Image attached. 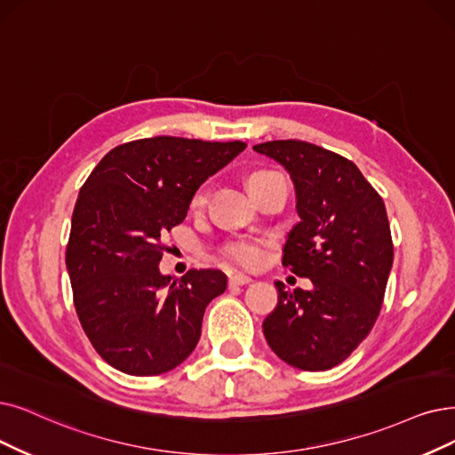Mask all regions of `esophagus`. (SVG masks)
<instances>
[{
  "label": "esophagus",
  "mask_w": 455,
  "mask_h": 455,
  "mask_svg": "<svg viewBox=\"0 0 455 455\" xmlns=\"http://www.w3.org/2000/svg\"><path fill=\"white\" fill-rule=\"evenodd\" d=\"M250 282H251V278L246 275H231L229 276V285H246Z\"/></svg>",
  "instance_id": "obj_1"
}]
</instances>
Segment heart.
I'll use <instances>...</instances> for the list:
<instances>
[{
    "label": "heart",
    "instance_id": "heart-1",
    "mask_svg": "<svg viewBox=\"0 0 455 455\" xmlns=\"http://www.w3.org/2000/svg\"><path fill=\"white\" fill-rule=\"evenodd\" d=\"M270 175H276L272 172H256L250 179H248V187L259 183L261 179H267ZM207 196H209V188L207 187H199L196 190V194L192 196V209H199L204 207L205 202H207ZM222 256L237 267H243V268H253L258 267L263 259V250L258 243L253 241H233L229 244L224 246L222 250Z\"/></svg>",
    "mask_w": 455,
    "mask_h": 455
}]
</instances>
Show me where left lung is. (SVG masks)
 Listing matches in <instances>:
<instances>
[{"instance_id": "obj_1", "label": "left lung", "mask_w": 455, "mask_h": 455, "mask_svg": "<svg viewBox=\"0 0 455 455\" xmlns=\"http://www.w3.org/2000/svg\"><path fill=\"white\" fill-rule=\"evenodd\" d=\"M253 151L278 162L295 187L300 220L287 233L283 265L312 289H278L263 321L268 347L289 366L331 370L377 321L394 261L383 199L351 160L319 145L276 140Z\"/></svg>"}]
</instances>
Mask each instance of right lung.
Instances as JSON below:
<instances>
[{"instance_id": "add662e5", "label": "right lung", "mask_w": 455, "mask_h": 455, "mask_svg": "<svg viewBox=\"0 0 455 455\" xmlns=\"http://www.w3.org/2000/svg\"><path fill=\"white\" fill-rule=\"evenodd\" d=\"M246 149L243 141L156 136L123 143L82 187L67 246L75 307L97 353L129 375H160L187 360L209 302L228 276L192 268L162 275L166 231L187 218L192 196Z\"/></svg>"}]
</instances>
